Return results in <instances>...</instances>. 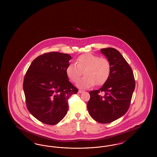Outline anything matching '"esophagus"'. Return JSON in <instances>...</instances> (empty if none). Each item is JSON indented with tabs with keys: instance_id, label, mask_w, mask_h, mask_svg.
I'll list each match as a JSON object with an SVG mask.
<instances>
[{
	"instance_id": "obj_1",
	"label": "esophagus",
	"mask_w": 157,
	"mask_h": 157,
	"mask_svg": "<svg viewBox=\"0 0 157 157\" xmlns=\"http://www.w3.org/2000/svg\"><path fill=\"white\" fill-rule=\"evenodd\" d=\"M84 92V90H78V93L79 94H81L82 92Z\"/></svg>"
}]
</instances>
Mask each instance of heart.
<instances>
[{"label": "heart", "mask_w": 157, "mask_h": 157, "mask_svg": "<svg viewBox=\"0 0 157 157\" xmlns=\"http://www.w3.org/2000/svg\"><path fill=\"white\" fill-rule=\"evenodd\" d=\"M76 85L80 88L86 89L97 85H103L108 79L111 72V65L106 58H99V56L91 53L80 55L76 60V64L70 63L66 69L68 78L72 82H76L83 74Z\"/></svg>", "instance_id": "1"}]
</instances>
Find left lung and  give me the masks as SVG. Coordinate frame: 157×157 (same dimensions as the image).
I'll use <instances>...</instances> for the list:
<instances>
[{"label": "left lung", "instance_id": "left-lung-1", "mask_svg": "<svg viewBox=\"0 0 157 157\" xmlns=\"http://www.w3.org/2000/svg\"><path fill=\"white\" fill-rule=\"evenodd\" d=\"M101 52L111 63V75L99 90L90 91L87 108L94 120L107 124L118 120L127 112L135 82L131 67L118 51L109 48L101 49ZM101 92L105 95H101Z\"/></svg>", "mask_w": 157, "mask_h": 157}]
</instances>
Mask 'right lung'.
I'll use <instances>...</instances> for the list:
<instances>
[{
	"instance_id": "1",
	"label": "right lung",
	"mask_w": 157,
	"mask_h": 157,
	"mask_svg": "<svg viewBox=\"0 0 157 157\" xmlns=\"http://www.w3.org/2000/svg\"><path fill=\"white\" fill-rule=\"evenodd\" d=\"M71 59L67 53H45L33 60L25 76L23 88L28 109L44 124L59 122L67 113V99L78 91L66 74Z\"/></svg>"
}]
</instances>
